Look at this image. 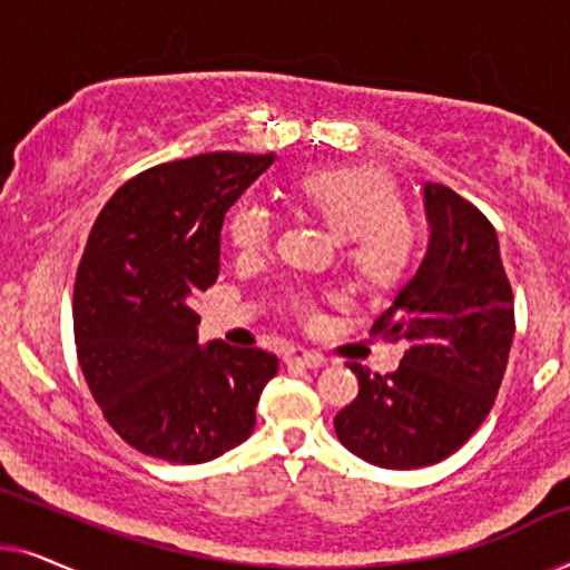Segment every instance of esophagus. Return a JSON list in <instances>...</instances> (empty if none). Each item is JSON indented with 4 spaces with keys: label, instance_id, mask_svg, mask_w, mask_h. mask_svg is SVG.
<instances>
[{
    "label": "esophagus",
    "instance_id": "esophagus-1",
    "mask_svg": "<svg viewBox=\"0 0 570 570\" xmlns=\"http://www.w3.org/2000/svg\"><path fill=\"white\" fill-rule=\"evenodd\" d=\"M285 363L287 365H303V368H324L326 357L318 353H308L306 347H291L285 353Z\"/></svg>",
    "mask_w": 570,
    "mask_h": 570
}]
</instances>
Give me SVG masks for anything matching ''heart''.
<instances>
[{
    "label": "heart",
    "instance_id": "obj_1",
    "mask_svg": "<svg viewBox=\"0 0 570 570\" xmlns=\"http://www.w3.org/2000/svg\"><path fill=\"white\" fill-rule=\"evenodd\" d=\"M293 197L342 240V252L368 291H389L407 275L415 236L396 184L379 168H326L298 178ZM275 236V215L259 199H244L228 215V238L244 256L267 252ZM291 308L301 318L316 316V298L298 293Z\"/></svg>",
    "mask_w": 570,
    "mask_h": 570
}]
</instances>
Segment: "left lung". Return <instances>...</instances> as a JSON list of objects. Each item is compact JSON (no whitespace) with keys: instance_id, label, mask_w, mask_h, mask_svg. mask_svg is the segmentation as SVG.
<instances>
[{"instance_id":"1","label":"left lung","mask_w":570,"mask_h":570,"mask_svg":"<svg viewBox=\"0 0 570 570\" xmlns=\"http://www.w3.org/2000/svg\"><path fill=\"white\" fill-rule=\"evenodd\" d=\"M428 248L373 334L404 340L386 376L347 363L361 392L334 417L347 451L384 470H417L462 449L501 389L513 293L495 228L443 184H423Z\"/></svg>"}]
</instances>
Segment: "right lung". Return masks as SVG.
<instances>
[{
  "mask_svg": "<svg viewBox=\"0 0 570 570\" xmlns=\"http://www.w3.org/2000/svg\"><path fill=\"white\" fill-rule=\"evenodd\" d=\"M275 155L207 153L121 186L92 225L75 279V342L92 400L147 456L202 464L254 431L277 357L199 345L194 298L220 272L225 213Z\"/></svg>",
  "mask_w": 570,
  "mask_h": 570,
  "instance_id": "add662e5",
  "label": "right lung"
}]
</instances>
